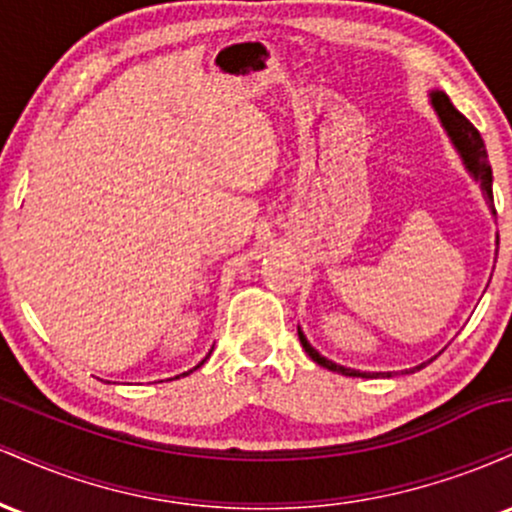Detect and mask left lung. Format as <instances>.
<instances>
[{
	"label": "left lung",
	"instance_id": "obj_1",
	"mask_svg": "<svg viewBox=\"0 0 512 512\" xmlns=\"http://www.w3.org/2000/svg\"><path fill=\"white\" fill-rule=\"evenodd\" d=\"M428 101H431V108L436 110L438 120H440V127L445 129V134H448L450 144L455 146L457 156H460L464 170L469 173V178L479 185L481 195H484L486 204H489L491 214L496 216V209H493V173H491V163H489V154H486V146H484V139H481V134L477 132V127L472 125V122L464 117L460 110L455 108V105L450 103V98L445 96L443 91H438V88H433V91H428ZM298 339H301L305 354H308L317 366L327 368V370H334V373H342V375H349V378H358V375H368V373H361V370H354V368H346V366H339V363L330 361V358H325L320 354V351L315 349L313 344L308 342V337H305L301 327H298ZM433 361V358H431ZM428 363V361H426ZM426 363H421V366L411 368V370H419L424 368ZM373 375H380V373H373ZM390 378V373H383Z\"/></svg>",
	"mask_w": 512,
	"mask_h": 512
}]
</instances>
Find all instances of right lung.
Wrapping results in <instances>:
<instances>
[{
	"mask_svg": "<svg viewBox=\"0 0 512 512\" xmlns=\"http://www.w3.org/2000/svg\"><path fill=\"white\" fill-rule=\"evenodd\" d=\"M204 361H207V358H204ZM204 361H199V363H197V366H195V368H192V370H197L199 366H204ZM192 370H187V373H182V375H190V373H192Z\"/></svg>",
	"mask_w": 512,
	"mask_h": 512,
	"instance_id": "right-lung-1",
	"label": "right lung"
}]
</instances>
